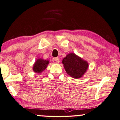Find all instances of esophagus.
Returning <instances> with one entry per match:
<instances>
[{
	"mask_svg": "<svg viewBox=\"0 0 120 120\" xmlns=\"http://www.w3.org/2000/svg\"><path fill=\"white\" fill-rule=\"evenodd\" d=\"M54 60L56 61V62L57 63H59L60 62V58L59 57H56V58H54Z\"/></svg>",
	"mask_w": 120,
	"mask_h": 120,
	"instance_id": "obj_1",
	"label": "esophagus"
}]
</instances>
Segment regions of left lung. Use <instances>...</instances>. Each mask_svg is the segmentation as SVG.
Returning a JSON list of instances; mask_svg holds the SVG:
<instances>
[{
	"label": "left lung",
	"instance_id": "8db88e82",
	"mask_svg": "<svg viewBox=\"0 0 120 120\" xmlns=\"http://www.w3.org/2000/svg\"><path fill=\"white\" fill-rule=\"evenodd\" d=\"M62 62L66 73L75 79L81 78L89 68L88 62L74 53L68 54Z\"/></svg>",
	"mask_w": 120,
	"mask_h": 120
}]
</instances>
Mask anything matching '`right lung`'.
<instances>
[{"mask_svg": "<svg viewBox=\"0 0 120 120\" xmlns=\"http://www.w3.org/2000/svg\"><path fill=\"white\" fill-rule=\"evenodd\" d=\"M49 64V60H44L41 58H38L33 65V71L36 73L41 74L46 69Z\"/></svg>", "mask_w": 120, "mask_h": 120, "instance_id": "right-lung-1", "label": "right lung"}]
</instances>
